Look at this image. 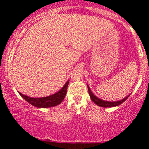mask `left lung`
<instances>
[{
    "label": "left lung",
    "mask_w": 149,
    "mask_h": 149,
    "mask_svg": "<svg viewBox=\"0 0 149 149\" xmlns=\"http://www.w3.org/2000/svg\"><path fill=\"white\" fill-rule=\"evenodd\" d=\"M88 90H89V94L90 95V98L92 99V101L94 102L95 104L98 105V106L100 107H113L118 106V105L122 104L125 101L127 100V98H128L129 95H127L126 98H123L122 100H120V101H105L104 100H101L100 98H98V97H96L91 91L90 88L88 86Z\"/></svg>",
    "instance_id": "obj_1"
}]
</instances>
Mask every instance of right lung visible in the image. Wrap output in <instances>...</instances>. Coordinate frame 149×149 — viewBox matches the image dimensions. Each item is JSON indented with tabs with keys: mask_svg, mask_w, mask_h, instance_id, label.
<instances>
[{
	"mask_svg": "<svg viewBox=\"0 0 149 149\" xmlns=\"http://www.w3.org/2000/svg\"><path fill=\"white\" fill-rule=\"evenodd\" d=\"M69 81H67L63 87L59 92L51 95L43 97V98H30L29 96L23 95L22 93H18L22 98L36 107H42V108H48L52 107L56 105L60 104L65 98L67 93V87H68Z\"/></svg>",
	"mask_w": 149,
	"mask_h": 149,
	"instance_id": "obj_1",
	"label": "right lung"
}]
</instances>
